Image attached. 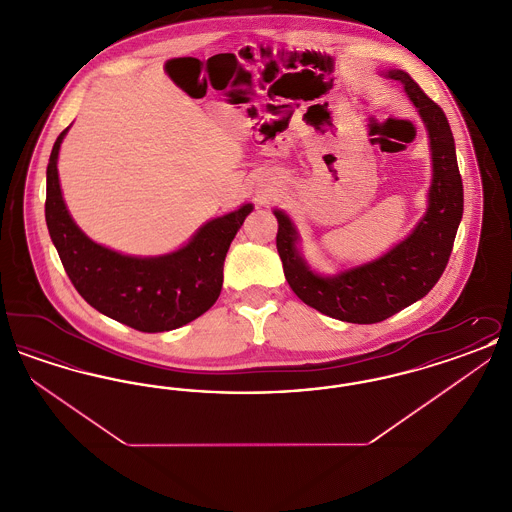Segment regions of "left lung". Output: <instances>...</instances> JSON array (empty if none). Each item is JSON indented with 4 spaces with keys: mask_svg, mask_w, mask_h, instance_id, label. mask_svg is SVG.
Instances as JSON below:
<instances>
[{
    "mask_svg": "<svg viewBox=\"0 0 512 512\" xmlns=\"http://www.w3.org/2000/svg\"><path fill=\"white\" fill-rule=\"evenodd\" d=\"M384 76L403 84L430 140L428 207L413 232L378 259L326 276L305 261L293 220L280 209L272 211L278 255L295 295L318 313L353 324L382 322L430 292L447 267L463 219V180L445 113L405 71L390 69Z\"/></svg>",
    "mask_w": 512,
    "mask_h": 512,
    "instance_id": "obj_1",
    "label": "left lung"
}]
</instances>
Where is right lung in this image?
<instances>
[{
	"mask_svg": "<svg viewBox=\"0 0 512 512\" xmlns=\"http://www.w3.org/2000/svg\"><path fill=\"white\" fill-rule=\"evenodd\" d=\"M69 128L49 155L46 222L76 292L101 315L140 332H169L201 317L219 299L228 247L253 205L207 220L188 244L165 255H124L96 244L74 222L59 184L57 159Z\"/></svg>",
	"mask_w": 512,
	"mask_h": 512,
	"instance_id": "add662e5",
	"label": "right lung"
}]
</instances>
